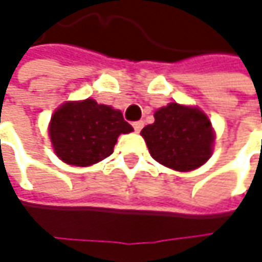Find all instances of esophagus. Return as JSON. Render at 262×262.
<instances>
[{
  "mask_svg": "<svg viewBox=\"0 0 262 262\" xmlns=\"http://www.w3.org/2000/svg\"><path fill=\"white\" fill-rule=\"evenodd\" d=\"M132 126H133L135 132H141V129L144 127V123H142V121H135V123H133Z\"/></svg>",
  "mask_w": 262,
  "mask_h": 262,
  "instance_id": "esophagus-1",
  "label": "esophagus"
}]
</instances>
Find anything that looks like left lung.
<instances>
[{
  "mask_svg": "<svg viewBox=\"0 0 262 262\" xmlns=\"http://www.w3.org/2000/svg\"><path fill=\"white\" fill-rule=\"evenodd\" d=\"M141 135L151 158L178 171L200 167L212 153L214 132L208 117L178 103L158 109L155 123L145 126Z\"/></svg>",
  "mask_w": 262,
  "mask_h": 262,
  "instance_id": "left-lung-1",
  "label": "left lung"
}]
</instances>
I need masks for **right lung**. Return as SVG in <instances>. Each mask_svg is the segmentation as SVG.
<instances>
[{"label":"right lung","instance_id":"add662e5","mask_svg":"<svg viewBox=\"0 0 262 262\" xmlns=\"http://www.w3.org/2000/svg\"><path fill=\"white\" fill-rule=\"evenodd\" d=\"M133 130L120 111L95 100L65 103L51 118L50 138L56 155L70 165L88 167L114 153L121 133Z\"/></svg>","mask_w":262,"mask_h":262}]
</instances>
